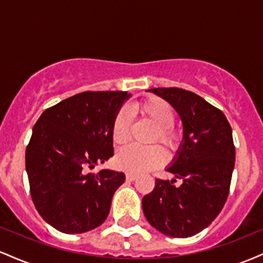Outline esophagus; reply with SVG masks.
<instances>
[{
	"label": "esophagus",
	"instance_id": "esophagus-1",
	"mask_svg": "<svg viewBox=\"0 0 263 263\" xmlns=\"http://www.w3.org/2000/svg\"><path fill=\"white\" fill-rule=\"evenodd\" d=\"M126 179H127L128 182H134V180L137 179V174H134V173H126Z\"/></svg>",
	"mask_w": 263,
	"mask_h": 263
}]
</instances>
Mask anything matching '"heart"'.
<instances>
[{"label":"heart","mask_w":263,"mask_h":263,"mask_svg":"<svg viewBox=\"0 0 263 263\" xmlns=\"http://www.w3.org/2000/svg\"><path fill=\"white\" fill-rule=\"evenodd\" d=\"M137 110L157 127L156 138L165 146L177 148L182 141V136L173 126L176 120L173 107L158 96H149L137 105ZM131 115L128 110L122 108L115 117L112 125V140L116 144H122L128 140L131 128ZM120 170L129 173H144L155 170L165 162V153L159 146L140 147L136 144L123 147L117 152L115 158Z\"/></svg>","instance_id":"1"}]
</instances>
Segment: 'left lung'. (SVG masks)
Returning <instances> with one entry per match:
<instances>
[{
    "mask_svg": "<svg viewBox=\"0 0 263 263\" xmlns=\"http://www.w3.org/2000/svg\"><path fill=\"white\" fill-rule=\"evenodd\" d=\"M173 106L183 123V141L167 168L173 180L156 179L142 199L144 216L171 237H190L208 228L228 199L235 165L232 129L222 111L179 87L149 89Z\"/></svg>",
    "mask_w": 263,
    "mask_h": 263,
    "instance_id": "1",
    "label": "left lung"
}]
</instances>
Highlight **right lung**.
Returning <instances> with one entry per match:
<instances>
[{
	"label": "right lung",
	"instance_id": "obj_1",
	"mask_svg": "<svg viewBox=\"0 0 263 263\" xmlns=\"http://www.w3.org/2000/svg\"><path fill=\"white\" fill-rule=\"evenodd\" d=\"M126 91H85L47 108L26 149L32 200L54 229L83 234L100 226L125 182L122 172L87 173L114 156L112 125Z\"/></svg>",
	"mask_w": 263,
	"mask_h": 263
}]
</instances>
